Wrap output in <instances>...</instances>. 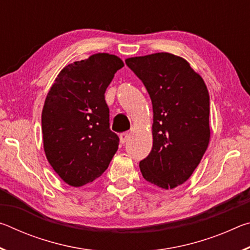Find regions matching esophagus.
<instances>
[{"label":"esophagus","instance_id":"esophagus-1","mask_svg":"<svg viewBox=\"0 0 250 250\" xmlns=\"http://www.w3.org/2000/svg\"><path fill=\"white\" fill-rule=\"evenodd\" d=\"M129 133L128 132H122V133H120V141H121V143H125L126 141H128V139H129Z\"/></svg>","mask_w":250,"mask_h":250}]
</instances>
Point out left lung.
Here are the masks:
<instances>
[{
	"mask_svg": "<svg viewBox=\"0 0 250 250\" xmlns=\"http://www.w3.org/2000/svg\"><path fill=\"white\" fill-rule=\"evenodd\" d=\"M125 64L145 84L153 108V146L139 164L142 176L174 188L193 174L208 146V90L188 62L173 54L131 57Z\"/></svg>",
	"mask_w": 250,
	"mask_h": 250,
	"instance_id": "8db88e82",
	"label": "left lung"
}]
</instances>
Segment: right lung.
Wrapping results in <instances>:
<instances>
[{
    "label": "right lung",
    "instance_id": "right-lung-1",
    "mask_svg": "<svg viewBox=\"0 0 250 250\" xmlns=\"http://www.w3.org/2000/svg\"><path fill=\"white\" fill-rule=\"evenodd\" d=\"M124 62L99 53L58 74L42 112L44 151L61 179L79 188L107 170L119 137L110 130L104 92Z\"/></svg>",
    "mask_w": 250,
    "mask_h": 250
}]
</instances>
